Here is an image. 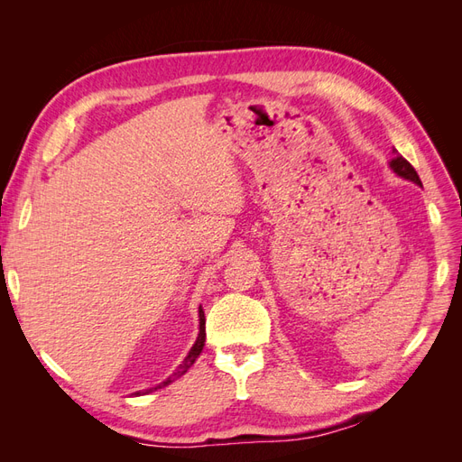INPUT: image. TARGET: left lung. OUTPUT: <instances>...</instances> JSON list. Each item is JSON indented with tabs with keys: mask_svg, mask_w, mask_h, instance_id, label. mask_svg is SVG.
<instances>
[{
	"mask_svg": "<svg viewBox=\"0 0 462 462\" xmlns=\"http://www.w3.org/2000/svg\"><path fill=\"white\" fill-rule=\"evenodd\" d=\"M389 167H391V171H393L395 175H399V177H402V179H407V180H412L414 185H418V187H422V180H420V177H418V173L414 171V167L404 160L402 156H397L389 162Z\"/></svg>",
	"mask_w": 462,
	"mask_h": 462,
	"instance_id": "8db88e82",
	"label": "left lung"
}]
</instances>
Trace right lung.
Wrapping results in <instances>:
<instances>
[{"label": "right lung", "instance_id": "right-lung-1", "mask_svg": "<svg viewBox=\"0 0 462 462\" xmlns=\"http://www.w3.org/2000/svg\"><path fill=\"white\" fill-rule=\"evenodd\" d=\"M199 337H197V341H194V345L190 346V351H189V355L185 356V360L180 362L179 365V368L167 377L165 382H162V383H158L156 387H150V389H144V391H136V393H133V395H148V393H152V391H158V389H162V387H165V385H170V383H173L175 380H179L180 375L183 374H187V370L194 365V362H197V358L200 356V353H202V348H204V341H206V316H204V310H202V306H199Z\"/></svg>", "mask_w": 462, "mask_h": 462}]
</instances>
